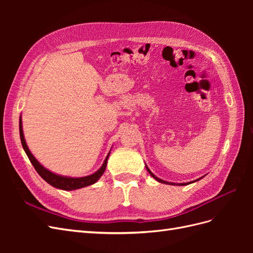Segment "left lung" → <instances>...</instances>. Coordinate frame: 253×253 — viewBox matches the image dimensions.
<instances>
[{
    "mask_svg": "<svg viewBox=\"0 0 253 253\" xmlns=\"http://www.w3.org/2000/svg\"><path fill=\"white\" fill-rule=\"evenodd\" d=\"M145 168H147V170H148V172L150 173V175L152 176L153 178H155L157 181H159V182H162V183H167V185H177V183H174V182H168V181H165V180H163V179H160V178H158V177H156V176L153 174L151 171H150V169L149 168L145 166ZM204 177V176H203ZM203 177H201V178H203ZM201 178H198V179H196V180H193V181H190V182H181V183H178V186H186V185H189V183H192V182H195V181H197V180H200Z\"/></svg>",
    "mask_w": 253,
    "mask_h": 253,
    "instance_id": "obj_1",
    "label": "left lung"
}]
</instances>
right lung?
I'll return each instance as SVG.
<instances>
[{
	"instance_id": "right-lung-1",
	"label": "right lung",
	"mask_w": 253,
	"mask_h": 253,
	"mask_svg": "<svg viewBox=\"0 0 253 253\" xmlns=\"http://www.w3.org/2000/svg\"><path fill=\"white\" fill-rule=\"evenodd\" d=\"M19 128H20V138H21V142H22V147H23V149H24L26 155L28 156L30 163H32L33 166L35 167V169L38 172V174H39L45 181L48 182L49 185H51L52 187L61 189V190H65V191L81 189V188L90 186V185H93V183L97 182V180L100 178L102 174L104 173L106 164H108L110 153L108 154V156L105 157L104 163L101 166L100 169L96 171L94 174L88 175V176H84V177H67V176H61V175L50 172L49 170L46 169V168H44L39 162H38V160L35 158V156L32 154V153H30L27 144H26L25 138H24V134H23L21 118H20V122H19Z\"/></svg>"
}]
</instances>
